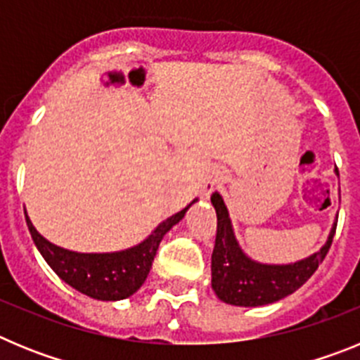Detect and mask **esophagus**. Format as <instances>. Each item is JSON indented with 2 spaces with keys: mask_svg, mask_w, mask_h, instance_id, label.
<instances>
[{
  "mask_svg": "<svg viewBox=\"0 0 360 360\" xmlns=\"http://www.w3.org/2000/svg\"><path fill=\"white\" fill-rule=\"evenodd\" d=\"M219 182H221V173H219V171H212L207 176V180L203 182V193H205V195H211L212 191L218 189Z\"/></svg>",
  "mask_w": 360,
  "mask_h": 360,
  "instance_id": "obj_1",
  "label": "esophagus"
}]
</instances>
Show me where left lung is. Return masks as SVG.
<instances>
[{
	"mask_svg": "<svg viewBox=\"0 0 360 360\" xmlns=\"http://www.w3.org/2000/svg\"><path fill=\"white\" fill-rule=\"evenodd\" d=\"M211 202L218 218L211 257L212 290L224 303L234 307H263L294 294L323 263L335 234L337 219L333 221L328 240L317 252L287 265L259 263L241 250L221 195L212 193Z\"/></svg>",
	"mask_w": 360,
	"mask_h": 360,
	"instance_id": "obj_1",
	"label": "left lung"
}]
</instances>
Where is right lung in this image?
<instances>
[{"label":"right lung","mask_w":360,"mask_h":360,"mask_svg":"<svg viewBox=\"0 0 360 360\" xmlns=\"http://www.w3.org/2000/svg\"><path fill=\"white\" fill-rule=\"evenodd\" d=\"M195 202H198V198L193 200L176 214L164 219L139 245L117 252H75L63 249L41 236L32 225L27 211L25 218L37 250L66 285L98 301H120L135 294L144 285L162 238L186 216L187 209Z\"/></svg>","instance_id":"1"}]
</instances>
